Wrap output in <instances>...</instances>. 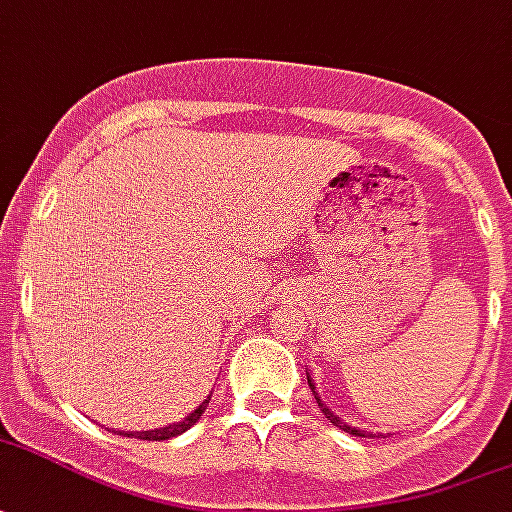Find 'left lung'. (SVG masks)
Here are the masks:
<instances>
[{"mask_svg":"<svg viewBox=\"0 0 512 512\" xmlns=\"http://www.w3.org/2000/svg\"><path fill=\"white\" fill-rule=\"evenodd\" d=\"M306 380H309V374H306ZM309 388H312V393H314V399H317V407H320V410L325 412V418L331 420L333 426H339V429L342 431H347V434H355V437H366V431H361V429H355V426H347V423H342V420L336 418V415H333L331 410H328V407H325L323 401H320V396H317V391H314V382L309 380Z\"/></svg>","mask_w":512,"mask_h":512,"instance_id":"obj_1","label":"left lung"}]
</instances>
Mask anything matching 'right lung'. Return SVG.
<instances>
[{"mask_svg":"<svg viewBox=\"0 0 512 512\" xmlns=\"http://www.w3.org/2000/svg\"><path fill=\"white\" fill-rule=\"evenodd\" d=\"M208 407V401H203L198 410L189 412L187 418L181 420V423H173V426H165V429H154V431H138V434H127V437H135V439H151V442H157V439H170L176 437V434H184V431L189 429V426H195L200 420V415H203V410ZM121 434V431H119Z\"/></svg>","mask_w":512,"mask_h":512,"instance_id":"obj_1","label":"right lung"}]
</instances>
